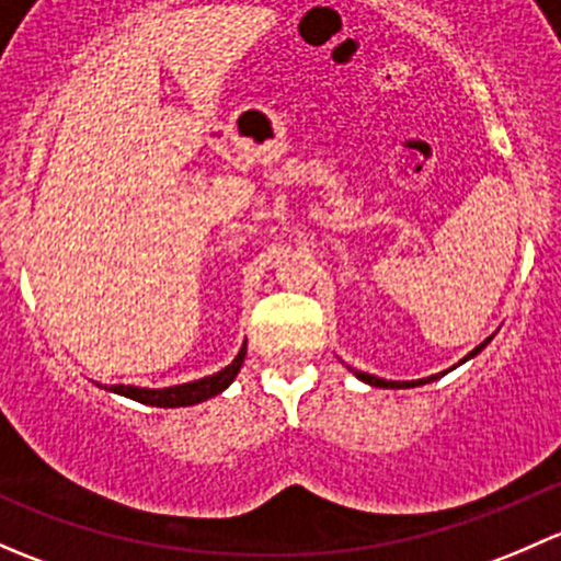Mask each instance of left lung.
<instances>
[{
	"label": "left lung",
	"mask_w": 561,
	"mask_h": 561,
	"mask_svg": "<svg viewBox=\"0 0 561 561\" xmlns=\"http://www.w3.org/2000/svg\"><path fill=\"white\" fill-rule=\"evenodd\" d=\"M494 337V334H492ZM492 337H486L483 340L481 345H476V348L470 351V354L465 356V359L459 362V365H465V362H470L472 356H478L481 354L483 348H486L489 343H492ZM456 367V365H454ZM451 367V369H454ZM351 369V367H348ZM451 369H443V373H437V375H430V378H419V380H386V378H378V375H369V373H362V369H351V373L356 375V378L359 380H365V383H369V386H378V389H410V386H424V383H432V380H437V378H443V375L446 373H451Z\"/></svg>",
	"instance_id": "1"
}]
</instances>
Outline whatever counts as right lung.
Masks as SVG:
<instances>
[{"label": "right lung", "instance_id": "obj_1", "mask_svg": "<svg viewBox=\"0 0 561 561\" xmlns=\"http://www.w3.org/2000/svg\"><path fill=\"white\" fill-rule=\"evenodd\" d=\"M245 351H248V345L242 343V348L238 351V356L232 359V365H227L224 369H218V373L207 375V378L192 380V383L167 386V389H142V386H126V383H115V386L96 383V386L110 391V394L129 397V400L140 402V405H151V408L199 405V402L210 400V397L221 394L224 389H229V386H232V380L238 378L242 362H245Z\"/></svg>", "mask_w": 561, "mask_h": 561}]
</instances>
